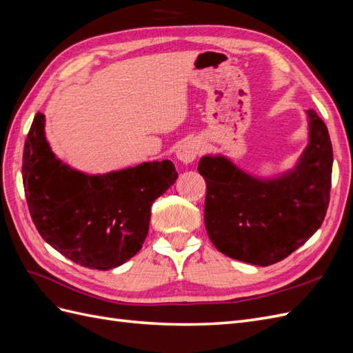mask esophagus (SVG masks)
Here are the masks:
<instances>
[{"instance_id":"34e87169","label":"esophagus","mask_w":353,"mask_h":353,"mask_svg":"<svg viewBox=\"0 0 353 353\" xmlns=\"http://www.w3.org/2000/svg\"><path fill=\"white\" fill-rule=\"evenodd\" d=\"M200 153V144L196 140H184L181 141L176 148L175 154L176 159L181 160L183 163H191Z\"/></svg>"}]
</instances>
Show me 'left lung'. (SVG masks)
Segmentation results:
<instances>
[{
	"instance_id": "8db88e82",
	"label": "left lung",
	"mask_w": 353,
	"mask_h": 353,
	"mask_svg": "<svg viewBox=\"0 0 353 353\" xmlns=\"http://www.w3.org/2000/svg\"><path fill=\"white\" fill-rule=\"evenodd\" d=\"M309 143L293 169L258 178L225 156H203L206 181L205 225L215 248L232 259L268 266L287 258L325 218L333 147L325 123L306 110Z\"/></svg>"
}]
</instances>
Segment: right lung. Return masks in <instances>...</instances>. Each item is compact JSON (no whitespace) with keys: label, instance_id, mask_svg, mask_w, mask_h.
<instances>
[{"label":"right lung","instance_id":"add662e5","mask_svg":"<svg viewBox=\"0 0 353 353\" xmlns=\"http://www.w3.org/2000/svg\"><path fill=\"white\" fill-rule=\"evenodd\" d=\"M23 187L41 237L85 268L108 271L143 248L153 201L178 178L174 163L144 162L101 175L63 163L37 113L23 150Z\"/></svg>","mask_w":353,"mask_h":353}]
</instances>
